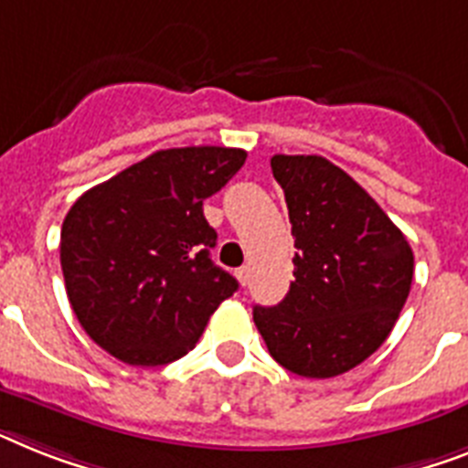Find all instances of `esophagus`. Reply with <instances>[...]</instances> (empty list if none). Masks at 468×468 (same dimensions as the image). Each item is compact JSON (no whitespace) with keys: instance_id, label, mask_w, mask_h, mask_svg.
I'll return each mask as SVG.
<instances>
[{"instance_id":"obj_1","label":"esophagus","mask_w":468,"mask_h":468,"mask_svg":"<svg viewBox=\"0 0 468 468\" xmlns=\"http://www.w3.org/2000/svg\"><path fill=\"white\" fill-rule=\"evenodd\" d=\"M237 280L241 282V287H246V284H249V280H250V268H249V265H243V268L237 270Z\"/></svg>"}]
</instances>
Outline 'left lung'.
I'll list each match as a JSON object with an SVG mask.
<instances>
[{
  "mask_svg": "<svg viewBox=\"0 0 468 468\" xmlns=\"http://www.w3.org/2000/svg\"><path fill=\"white\" fill-rule=\"evenodd\" d=\"M294 237V282L253 308L270 356L303 378H335L388 339L414 280L399 227L345 169L320 155L270 160Z\"/></svg>",
  "mask_w": 468,
  "mask_h": 468,
  "instance_id": "obj_1",
  "label": "left lung"
}]
</instances>
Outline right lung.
<instances>
[{
	"label": "right lung",
	"instance_id": "right-lung-1",
	"mask_svg": "<svg viewBox=\"0 0 468 468\" xmlns=\"http://www.w3.org/2000/svg\"><path fill=\"white\" fill-rule=\"evenodd\" d=\"M246 150H157L86 191L61 225V272L80 327L129 366H165L196 346L239 282L210 261L203 200Z\"/></svg>",
	"mask_w": 468,
	"mask_h": 468
}]
</instances>
